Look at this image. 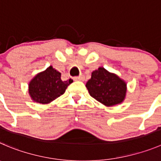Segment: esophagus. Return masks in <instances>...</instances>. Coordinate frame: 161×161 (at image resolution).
I'll return each instance as SVG.
<instances>
[{"label": "esophagus", "mask_w": 161, "mask_h": 161, "mask_svg": "<svg viewBox=\"0 0 161 161\" xmlns=\"http://www.w3.org/2000/svg\"><path fill=\"white\" fill-rule=\"evenodd\" d=\"M84 76L81 75V76H77V77H75L74 78V80H75V81H83L84 80Z\"/></svg>", "instance_id": "34e87169"}]
</instances>
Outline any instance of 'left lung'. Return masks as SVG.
<instances>
[{"label":"left lung","mask_w":161,"mask_h":161,"mask_svg":"<svg viewBox=\"0 0 161 161\" xmlns=\"http://www.w3.org/2000/svg\"><path fill=\"white\" fill-rule=\"evenodd\" d=\"M86 86L91 97L105 106L119 104L125 97V82L103 67L92 72L91 79L88 80Z\"/></svg>","instance_id":"obj_1"}]
</instances>
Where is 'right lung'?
<instances>
[{
    "instance_id": "obj_1",
    "label": "right lung",
    "mask_w": 161,
    "mask_h": 161,
    "mask_svg": "<svg viewBox=\"0 0 161 161\" xmlns=\"http://www.w3.org/2000/svg\"><path fill=\"white\" fill-rule=\"evenodd\" d=\"M72 82L71 79L61 80V74L50 66L30 82L28 92L32 100L47 104L64 94Z\"/></svg>"
}]
</instances>
